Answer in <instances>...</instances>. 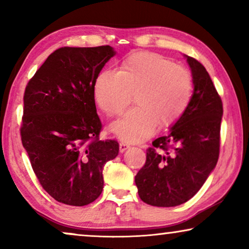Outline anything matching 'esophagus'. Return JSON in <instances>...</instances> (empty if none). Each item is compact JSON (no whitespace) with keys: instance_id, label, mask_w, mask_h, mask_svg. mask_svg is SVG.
I'll return each instance as SVG.
<instances>
[{"instance_id":"obj_1","label":"esophagus","mask_w":249,"mask_h":249,"mask_svg":"<svg viewBox=\"0 0 249 249\" xmlns=\"http://www.w3.org/2000/svg\"><path fill=\"white\" fill-rule=\"evenodd\" d=\"M129 147H130V145L125 144V142H120V145H119V149H120L121 153H124V151H127Z\"/></svg>"}]
</instances>
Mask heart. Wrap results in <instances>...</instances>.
Instances as JSON below:
<instances>
[{"label":"heart","mask_w":249,"mask_h":249,"mask_svg":"<svg viewBox=\"0 0 249 249\" xmlns=\"http://www.w3.org/2000/svg\"><path fill=\"white\" fill-rule=\"evenodd\" d=\"M135 94L137 107L128 110L111 124L122 141L138 142L154 134L156 128L175 124L185 113L193 95L192 76L159 54H132L120 71L107 69L95 83V98L108 117L120 114Z\"/></svg>","instance_id":"1"}]
</instances>
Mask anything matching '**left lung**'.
<instances>
[{
  "instance_id": "1",
  "label": "left lung",
  "mask_w": 249,
  "mask_h": 249,
  "mask_svg": "<svg viewBox=\"0 0 249 249\" xmlns=\"http://www.w3.org/2000/svg\"><path fill=\"white\" fill-rule=\"evenodd\" d=\"M194 94L169 134L156 138L135 177L138 195L152 206L171 207L189 200L215 168L220 154L223 107L209 72L186 55Z\"/></svg>"
}]
</instances>
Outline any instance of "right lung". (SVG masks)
<instances>
[{
	"label": "right lung",
	"instance_id": "add662e5",
	"mask_svg": "<svg viewBox=\"0 0 249 249\" xmlns=\"http://www.w3.org/2000/svg\"><path fill=\"white\" fill-rule=\"evenodd\" d=\"M115 52L111 46L61 47L27 84L21 142L44 190L71 206L90 204L103 190L105 163L119 142L101 141L95 83Z\"/></svg>",
	"mask_w": 249,
	"mask_h": 249
}]
</instances>
